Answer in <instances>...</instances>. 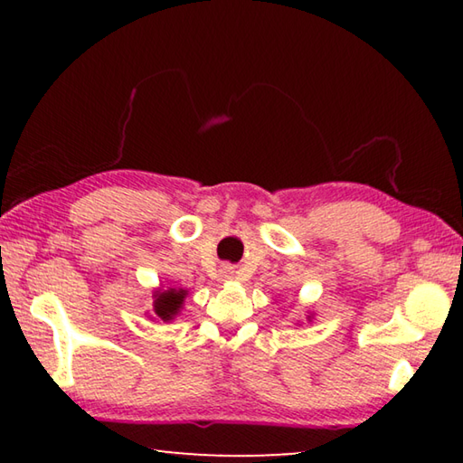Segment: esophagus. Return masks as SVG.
Listing matches in <instances>:
<instances>
[{
	"mask_svg": "<svg viewBox=\"0 0 463 463\" xmlns=\"http://www.w3.org/2000/svg\"><path fill=\"white\" fill-rule=\"evenodd\" d=\"M222 273H226V278H229V276H232V271H231V268H224V269H222Z\"/></svg>",
	"mask_w": 463,
	"mask_h": 463,
	"instance_id": "obj_1",
	"label": "esophagus"
}]
</instances>
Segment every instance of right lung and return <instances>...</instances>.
Instances as JSON below:
<instances>
[{"label": "right lung", "mask_w": 463, "mask_h": 463, "mask_svg": "<svg viewBox=\"0 0 463 463\" xmlns=\"http://www.w3.org/2000/svg\"><path fill=\"white\" fill-rule=\"evenodd\" d=\"M184 298H185V292L184 289H165V292L156 294L155 296V312L156 317H161L163 320H171L174 318L179 308H182L184 304Z\"/></svg>", "instance_id": "obj_1"}]
</instances>
